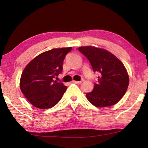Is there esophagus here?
<instances>
[{"mask_svg":"<svg viewBox=\"0 0 148 148\" xmlns=\"http://www.w3.org/2000/svg\"><path fill=\"white\" fill-rule=\"evenodd\" d=\"M73 82L75 84H80L82 83V81H73Z\"/></svg>","mask_w":148,"mask_h":148,"instance_id":"esophagus-1","label":"esophagus"}]
</instances>
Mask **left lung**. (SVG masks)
<instances>
[{"label": "left lung", "instance_id": "8db88e82", "mask_svg": "<svg viewBox=\"0 0 148 148\" xmlns=\"http://www.w3.org/2000/svg\"><path fill=\"white\" fill-rule=\"evenodd\" d=\"M78 51L98 72L97 81L87 99L95 107H108L118 103L125 95L129 86V76L123 63L109 51L96 47H80Z\"/></svg>", "mask_w": 148, "mask_h": 148}]
</instances>
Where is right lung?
Listing matches in <instances>:
<instances>
[{"label":"right lung","instance_id":"obj_1","mask_svg":"<svg viewBox=\"0 0 148 148\" xmlns=\"http://www.w3.org/2000/svg\"><path fill=\"white\" fill-rule=\"evenodd\" d=\"M72 49L45 51L32 60L23 70L20 79L21 90L34 107L51 108L62 99L67 86L54 79L62 72L63 62Z\"/></svg>","mask_w":148,"mask_h":148}]
</instances>
